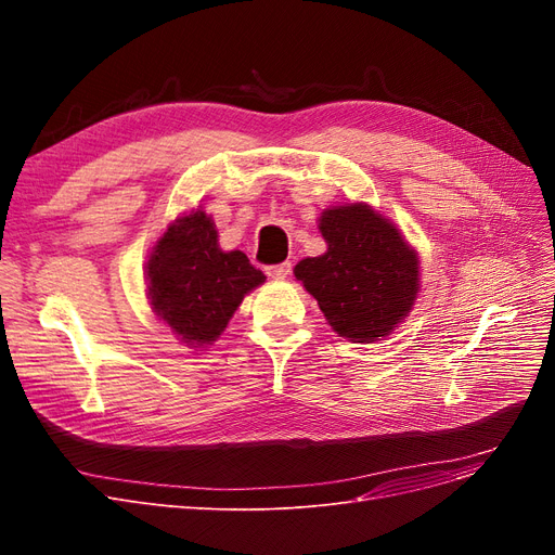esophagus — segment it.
Segmentation results:
<instances>
[{
    "label": "esophagus",
    "instance_id": "1",
    "mask_svg": "<svg viewBox=\"0 0 555 555\" xmlns=\"http://www.w3.org/2000/svg\"><path fill=\"white\" fill-rule=\"evenodd\" d=\"M289 270H293V266H289V262H279V266H270V268H266V274H268L270 279L283 281V279L289 274Z\"/></svg>",
    "mask_w": 555,
    "mask_h": 555
}]
</instances>
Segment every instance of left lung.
<instances>
[{
	"instance_id": "8db88e82",
	"label": "left lung",
	"mask_w": 555,
	"mask_h": 555,
	"mask_svg": "<svg viewBox=\"0 0 555 555\" xmlns=\"http://www.w3.org/2000/svg\"><path fill=\"white\" fill-rule=\"evenodd\" d=\"M319 231L328 249L299 260L297 281L317 299L337 335L362 344L387 337L416 301V249L391 220L364 202L326 209Z\"/></svg>"
}]
</instances>
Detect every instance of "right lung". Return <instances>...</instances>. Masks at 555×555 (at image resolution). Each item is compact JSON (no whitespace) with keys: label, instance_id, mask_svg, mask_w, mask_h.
I'll list each match as a JSON object with an SVG mask.
<instances>
[{"label":"right lung","instance_id":"obj_1","mask_svg":"<svg viewBox=\"0 0 555 555\" xmlns=\"http://www.w3.org/2000/svg\"><path fill=\"white\" fill-rule=\"evenodd\" d=\"M145 281L153 312L186 346L204 348L220 337L245 295L266 283V274L243 251H222L214 220L195 209L155 243Z\"/></svg>","mask_w":555,"mask_h":555}]
</instances>
